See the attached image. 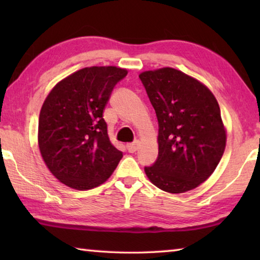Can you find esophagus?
I'll use <instances>...</instances> for the list:
<instances>
[{
    "label": "esophagus",
    "instance_id": "obj_1",
    "mask_svg": "<svg viewBox=\"0 0 260 260\" xmlns=\"http://www.w3.org/2000/svg\"><path fill=\"white\" fill-rule=\"evenodd\" d=\"M127 150H128L129 152H135L136 150L139 149V142H135V143H128L126 146Z\"/></svg>",
    "mask_w": 260,
    "mask_h": 260
}]
</instances>
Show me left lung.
I'll return each mask as SVG.
<instances>
[{"label":"left lung","instance_id":"obj_1","mask_svg":"<svg viewBox=\"0 0 260 260\" xmlns=\"http://www.w3.org/2000/svg\"><path fill=\"white\" fill-rule=\"evenodd\" d=\"M158 119V158L144 167L150 182L170 193L191 190L214 172L227 133L217 99L204 83L173 68L140 73Z\"/></svg>","mask_w":260,"mask_h":260}]
</instances>
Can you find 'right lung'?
<instances>
[{"label": "right lung", "mask_w": 260, "mask_h": 260, "mask_svg": "<svg viewBox=\"0 0 260 260\" xmlns=\"http://www.w3.org/2000/svg\"><path fill=\"white\" fill-rule=\"evenodd\" d=\"M127 72L117 67L83 68L57 82L43 102L39 149L51 174L65 186L93 189L119 164L122 152L110 141L103 111Z\"/></svg>", "instance_id": "obj_1"}]
</instances>
